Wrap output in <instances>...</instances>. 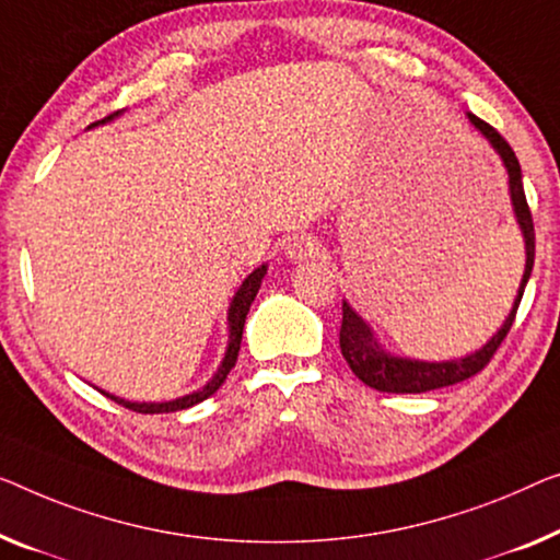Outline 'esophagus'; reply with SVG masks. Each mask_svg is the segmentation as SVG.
I'll return each instance as SVG.
<instances>
[{"instance_id":"34e87169","label":"esophagus","mask_w":560,"mask_h":560,"mask_svg":"<svg viewBox=\"0 0 560 560\" xmlns=\"http://www.w3.org/2000/svg\"><path fill=\"white\" fill-rule=\"evenodd\" d=\"M283 254H287L289 261H306V258L319 256V244H316L312 236L302 233V236L289 238V244H287V248H283Z\"/></svg>"}]
</instances>
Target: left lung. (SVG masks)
Returning <instances> with one entry per match:
<instances>
[{
    "label": "left lung",
    "mask_w": 560,
    "mask_h": 560,
    "mask_svg": "<svg viewBox=\"0 0 560 560\" xmlns=\"http://www.w3.org/2000/svg\"><path fill=\"white\" fill-rule=\"evenodd\" d=\"M467 120H470L472 128L488 140L490 148L495 150L500 161L505 165L513 213H515V221H518V229L523 233V244H525V269H523L518 294H515V302L511 306V312H508L505 322L500 324V329L486 341V345L475 349L470 354L457 357V360H445V362L410 360V357H397L387 352V349L377 341V337H374L370 324H366L362 316L349 306V302H341V329H339L341 354H345L349 370H352L357 377L372 389L395 392V395H420V392L457 385V382L478 374L482 366L490 362V357L495 354V349L500 347V341L505 339V334L511 331L515 312H518V304L523 299L525 283L530 279L533 258H536V233H533L530 208L523 194L521 163L518 158H515L513 148L505 143L503 136H500L495 128H490L486 120L475 118L472 113H467Z\"/></svg>",
    "instance_id": "8db88e82"
}]
</instances>
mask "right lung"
<instances>
[{
  "label": "right lung",
  "instance_id": "right-lung-1",
  "mask_svg": "<svg viewBox=\"0 0 560 560\" xmlns=\"http://www.w3.org/2000/svg\"><path fill=\"white\" fill-rule=\"evenodd\" d=\"M120 113L110 115V118L105 120H97L90 125V128H95V125H105L118 118ZM266 269L269 266L261 264L258 269H254L248 277L244 279V283H241L236 294H233L231 299V306H229V345H226V352H223V360L219 364V370H215V374L211 380L206 382L203 387L190 392V395H183V397H175V399H165V402H130V399H122V397H115L110 395V392H103V395H107L110 399H115V402L128 407V410L132 412H143V415H158V412H178V410H188V407H194L198 402H203V399H208L213 395L215 389H219L223 382H226L229 372L233 370V364H236V357H238V349H241V334H244V324H246V314L248 308H252L254 299L258 294V289H261V281L266 277Z\"/></svg>",
  "mask_w": 560,
  "mask_h": 560
}]
</instances>
